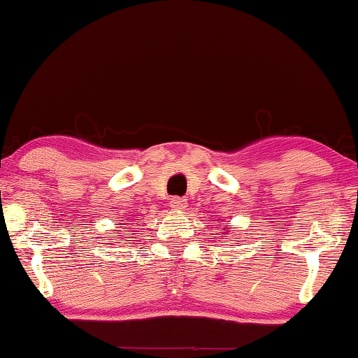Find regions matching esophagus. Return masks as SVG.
<instances>
[{"label":"esophagus","instance_id":"34e87169","mask_svg":"<svg viewBox=\"0 0 358 358\" xmlns=\"http://www.w3.org/2000/svg\"><path fill=\"white\" fill-rule=\"evenodd\" d=\"M185 205H187V200H185V199H180V197H173V199H171V208L178 210V212H180V210H184Z\"/></svg>","mask_w":358,"mask_h":358}]
</instances>
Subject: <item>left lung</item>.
Here are the masks:
<instances>
[{
	"label": "left lung",
	"mask_w": 358,
	"mask_h": 358,
	"mask_svg": "<svg viewBox=\"0 0 358 358\" xmlns=\"http://www.w3.org/2000/svg\"><path fill=\"white\" fill-rule=\"evenodd\" d=\"M223 233H224V231H223Z\"/></svg>",
	"instance_id": "8db88e82"
}]
</instances>
